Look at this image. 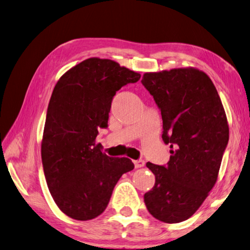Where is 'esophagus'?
Returning <instances> with one entry per match:
<instances>
[{
	"instance_id": "obj_1",
	"label": "esophagus",
	"mask_w": 250,
	"mask_h": 250,
	"mask_svg": "<svg viewBox=\"0 0 250 250\" xmlns=\"http://www.w3.org/2000/svg\"><path fill=\"white\" fill-rule=\"evenodd\" d=\"M133 163H134L135 168H141V167H143L145 165V162L143 160H137V161H134Z\"/></svg>"
}]
</instances>
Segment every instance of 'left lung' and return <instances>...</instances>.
Masks as SVG:
<instances>
[{"mask_svg": "<svg viewBox=\"0 0 250 250\" xmlns=\"http://www.w3.org/2000/svg\"><path fill=\"white\" fill-rule=\"evenodd\" d=\"M142 84L160 108L166 166L146 163L155 185L144 194L148 212L165 223L189 219L215 185L229 143V125L211 79L193 67L145 73Z\"/></svg>", "mask_w": 250, "mask_h": 250, "instance_id": "8db88e82", "label": "left lung"}]
</instances>
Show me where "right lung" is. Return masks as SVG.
Masks as SVG:
<instances>
[{
	"label": "right lung",
	"mask_w": 250,
	"mask_h": 250,
	"mask_svg": "<svg viewBox=\"0 0 250 250\" xmlns=\"http://www.w3.org/2000/svg\"><path fill=\"white\" fill-rule=\"evenodd\" d=\"M141 75L108 59L89 58L63 74L50 98L42 160L59 208L88 221L105 211L120 177L134 168L126 157H109L95 143L107 128L112 98Z\"/></svg>",
	"instance_id": "add662e5"
}]
</instances>
